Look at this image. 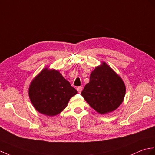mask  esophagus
Here are the masks:
<instances>
[{"label": "esophagus", "mask_w": 155, "mask_h": 155, "mask_svg": "<svg viewBox=\"0 0 155 155\" xmlns=\"http://www.w3.org/2000/svg\"><path fill=\"white\" fill-rule=\"evenodd\" d=\"M82 86H79V87L77 88V91L79 93H81L82 92Z\"/></svg>", "instance_id": "obj_1"}]
</instances>
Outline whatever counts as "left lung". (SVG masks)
<instances>
[{"label": "left lung", "instance_id": "left-lung-1", "mask_svg": "<svg viewBox=\"0 0 155 155\" xmlns=\"http://www.w3.org/2000/svg\"><path fill=\"white\" fill-rule=\"evenodd\" d=\"M126 88L124 81L105 62L96 67L81 95L97 112L106 114L116 110L123 102Z\"/></svg>", "mask_w": 155, "mask_h": 155}]
</instances>
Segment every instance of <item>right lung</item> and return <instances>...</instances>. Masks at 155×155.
<instances>
[{"instance_id":"right-lung-1","label":"right lung","mask_w":155,"mask_h":155,"mask_svg":"<svg viewBox=\"0 0 155 155\" xmlns=\"http://www.w3.org/2000/svg\"><path fill=\"white\" fill-rule=\"evenodd\" d=\"M77 91L58 70L45 67L35 76L29 86V98L38 112L55 116L67 106Z\"/></svg>"}]
</instances>
